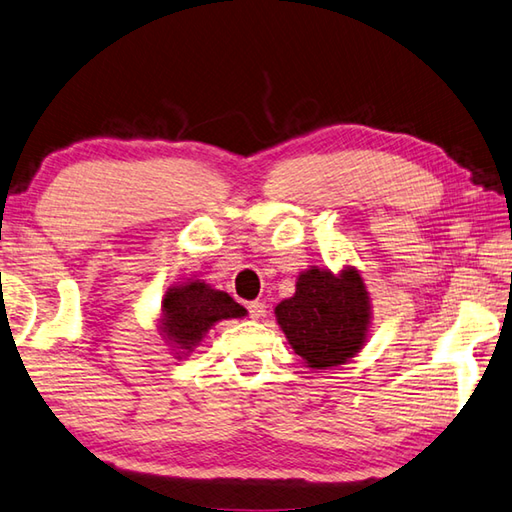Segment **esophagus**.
Masks as SVG:
<instances>
[{"mask_svg": "<svg viewBox=\"0 0 512 512\" xmlns=\"http://www.w3.org/2000/svg\"><path fill=\"white\" fill-rule=\"evenodd\" d=\"M248 315H250V319H262L266 315V304L264 302H250L248 304Z\"/></svg>", "mask_w": 512, "mask_h": 512, "instance_id": "esophagus-1", "label": "esophagus"}]
</instances>
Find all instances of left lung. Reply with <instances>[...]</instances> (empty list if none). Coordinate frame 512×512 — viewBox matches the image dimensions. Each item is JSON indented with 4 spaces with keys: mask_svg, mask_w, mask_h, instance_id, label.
<instances>
[{
    "mask_svg": "<svg viewBox=\"0 0 512 512\" xmlns=\"http://www.w3.org/2000/svg\"><path fill=\"white\" fill-rule=\"evenodd\" d=\"M275 317L304 364L326 370L346 364L364 348L370 297L357 268L346 266L335 275L313 266L299 273L295 295L277 304Z\"/></svg>",
    "mask_w": 512,
    "mask_h": 512,
    "instance_id": "obj_1",
    "label": "left lung"
}]
</instances>
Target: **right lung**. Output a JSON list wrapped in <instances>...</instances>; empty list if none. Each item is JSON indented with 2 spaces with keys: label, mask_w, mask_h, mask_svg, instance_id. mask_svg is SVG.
<instances>
[{
  "label": "right lung",
  "mask_w": 512,
  "mask_h": 512,
  "mask_svg": "<svg viewBox=\"0 0 512 512\" xmlns=\"http://www.w3.org/2000/svg\"><path fill=\"white\" fill-rule=\"evenodd\" d=\"M244 315L246 308L224 290L210 288L202 279H190L166 290L159 333L177 350V355H188L217 322Z\"/></svg>",
  "instance_id": "right-lung-1"
}]
</instances>
